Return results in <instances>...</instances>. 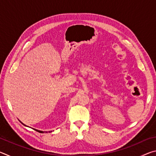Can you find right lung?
Instances as JSON below:
<instances>
[{
	"mask_svg": "<svg viewBox=\"0 0 156 156\" xmlns=\"http://www.w3.org/2000/svg\"><path fill=\"white\" fill-rule=\"evenodd\" d=\"M20 121V120H19ZM20 122L23 124V125H25V126H27V125H24V124H23L22 122H21V121H20ZM34 130H35V131H38V132H39V133H48V132H49V133H51V132H52V131H41V130H38V129H33Z\"/></svg>",
	"mask_w": 156,
	"mask_h": 156,
	"instance_id": "1",
	"label": "right lung"
}]
</instances>
